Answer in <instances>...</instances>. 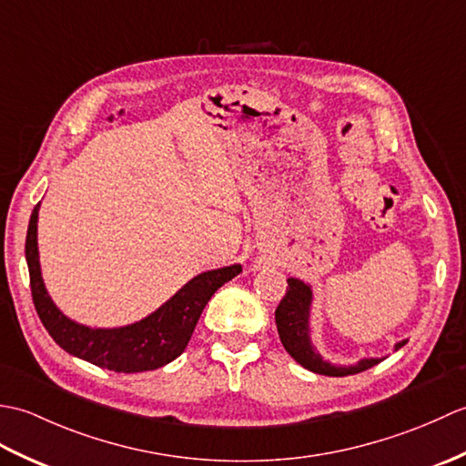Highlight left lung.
Wrapping results in <instances>:
<instances>
[{
	"mask_svg": "<svg viewBox=\"0 0 466 466\" xmlns=\"http://www.w3.org/2000/svg\"><path fill=\"white\" fill-rule=\"evenodd\" d=\"M312 289L310 284H306L299 279H289V289H286L284 299L280 300L279 309L274 312L276 329H279L280 340L284 344L286 352L292 359L302 364L304 369H309L316 374L324 376H349L362 370L372 369L374 364H379L384 359H360L356 364L340 366L332 364L322 359V354L316 350L310 334V309H312ZM409 339L399 340L394 344V350L402 349Z\"/></svg>",
	"mask_w": 466,
	"mask_h": 466,
	"instance_id": "1",
	"label": "left lung"
}]
</instances>
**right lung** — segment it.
Here are the masks:
<instances>
[{
	"label": "right lung",
	"instance_id": "add662e5",
	"mask_svg": "<svg viewBox=\"0 0 466 466\" xmlns=\"http://www.w3.org/2000/svg\"><path fill=\"white\" fill-rule=\"evenodd\" d=\"M37 212L39 204L29 218L25 260L39 320L66 352L100 366V369L114 372H144L160 369L177 359L190 342V336L208 300L222 284L242 272L240 264L202 272L184 284L170 300L147 314L146 319L117 326V329H90V326L67 319L49 299L42 268H39Z\"/></svg>",
	"mask_w": 466,
	"mask_h": 466
}]
</instances>
